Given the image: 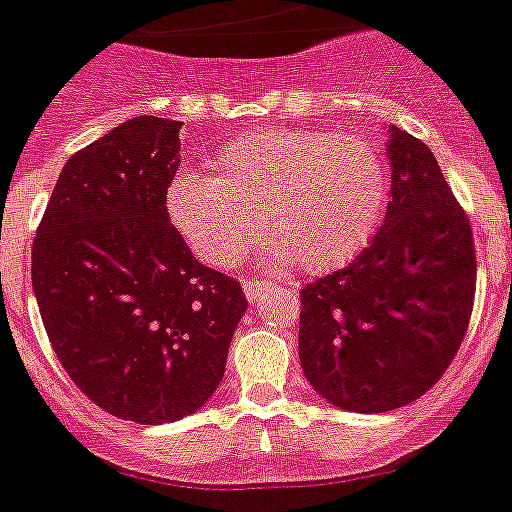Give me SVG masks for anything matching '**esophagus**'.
I'll return each instance as SVG.
<instances>
[{"label":"esophagus","mask_w":512,"mask_h":512,"mask_svg":"<svg viewBox=\"0 0 512 512\" xmlns=\"http://www.w3.org/2000/svg\"><path fill=\"white\" fill-rule=\"evenodd\" d=\"M265 290H267V285L262 283V280H245V295H247V300H250V303L260 300Z\"/></svg>","instance_id":"obj_1"}]
</instances>
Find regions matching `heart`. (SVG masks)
I'll use <instances>...</instances> for the list:
<instances>
[{
	"instance_id": "heart-1",
	"label": "heart",
	"mask_w": 512,
	"mask_h": 512,
	"mask_svg": "<svg viewBox=\"0 0 512 512\" xmlns=\"http://www.w3.org/2000/svg\"><path fill=\"white\" fill-rule=\"evenodd\" d=\"M214 179L179 171L166 217L191 252L232 267L270 234L272 262L331 272L371 242L389 199L374 143L318 128H267L234 138L212 161Z\"/></svg>"
}]
</instances>
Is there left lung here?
I'll return each mask as SVG.
<instances>
[{"mask_svg": "<svg viewBox=\"0 0 512 512\" xmlns=\"http://www.w3.org/2000/svg\"><path fill=\"white\" fill-rule=\"evenodd\" d=\"M391 202L346 267L300 290L305 379L333 407L412 404L452 364L475 303V245L427 143L389 126Z\"/></svg>", "mask_w": 512, "mask_h": 512, "instance_id": "left-lung-1", "label": "left lung"}]
</instances>
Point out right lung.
<instances>
[{"mask_svg":"<svg viewBox=\"0 0 512 512\" xmlns=\"http://www.w3.org/2000/svg\"><path fill=\"white\" fill-rule=\"evenodd\" d=\"M179 128L138 116L70 156L32 245V290L62 369L138 424L202 409L247 310L240 283L202 265L166 217Z\"/></svg>","mask_w":512,"mask_h":512,"instance_id":"add662e5","label":"right lung"}]
</instances>
